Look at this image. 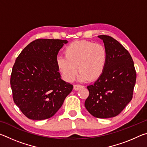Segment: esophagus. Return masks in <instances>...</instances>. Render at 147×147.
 <instances>
[{
	"label": "esophagus",
	"instance_id": "esophagus-1",
	"mask_svg": "<svg viewBox=\"0 0 147 147\" xmlns=\"http://www.w3.org/2000/svg\"><path fill=\"white\" fill-rule=\"evenodd\" d=\"M82 88V86L80 85V84H75V85H74V89L75 91H78Z\"/></svg>",
	"mask_w": 147,
	"mask_h": 147
}]
</instances>
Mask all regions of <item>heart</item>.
<instances>
[{"label": "heart", "mask_w": 147, "mask_h": 147, "mask_svg": "<svg viewBox=\"0 0 147 147\" xmlns=\"http://www.w3.org/2000/svg\"><path fill=\"white\" fill-rule=\"evenodd\" d=\"M65 57H58L56 65L64 79L73 81L78 72L79 80L94 81L105 70L108 54L106 47L88 41H77L64 50Z\"/></svg>", "instance_id": "b5f03b06"}]
</instances>
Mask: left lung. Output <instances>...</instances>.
Returning a JSON list of instances; mask_svg holds the SVG:
<instances>
[{
  "instance_id": "8db88e82",
  "label": "left lung",
  "mask_w": 147,
  "mask_h": 147,
  "mask_svg": "<svg viewBox=\"0 0 147 147\" xmlns=\"http://www.w3.org/2000/svg\"><path fill=\"white\" fill-rule=\"evenodd\" d=\"M98 37L108 51V61L102 76L87 87L85 107L94 117L107 119L118 115L132 99L136 72L130 53L119 41L106 35Z\"/></svg>"
}]
</instances>
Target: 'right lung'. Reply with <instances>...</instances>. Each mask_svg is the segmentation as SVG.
<instances>
[{"label": "right lung", "mask_w": 147, "mask_h": 147, "mask_svg": "<svg viewBox=\"0 0 147 147\" xmlns=\"http://www.w3.org/2000/svg\"><path fill=\"white\" fill-rule=\"evenodd\" d=\"M67 42L36 39L17 58L10 78L13 99L28 119L51 118L73 90L72 84L61 80L56 65L58 52Z\"/></svg>", "instance_id": "1"}]
</instances>
